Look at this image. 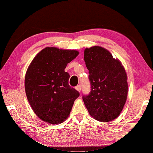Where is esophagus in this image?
I'll use <instances>...</instances> for the list:
<instances>
[{"label": "esophagus", "mask_w": 153, "mask_h": 153, "mask_svg": "<svg viewBox=\"0 0 153 153\" xmlns=\"http://www.w3.org/2000/svg\"><path fill=\"white\" fill-rule=\"evenodd\" d=\"M75 89H76L77 91H78L79 92H81V86L80 85H77V86L75 87Z\"/></svg>", "instance_id": "esophagus-1"}]
</instances>
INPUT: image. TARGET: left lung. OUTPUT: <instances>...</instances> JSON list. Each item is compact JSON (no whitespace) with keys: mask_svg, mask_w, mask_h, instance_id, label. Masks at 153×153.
<instances>
[{"mask_svg":"<svg viewBox=\"0 0 153 153\" xmlns=\"http://www.w3.org/2000/svg\"><path fill=\"white\" fill-rule=\"evenodd\" d=\"M84 53L91 91L82 95V100L93 117L110 122L120 114L126 101V72L121 62L105 48L93 46L86 48Z\"/></svg>","mask_w":153,"mask_h":153,"instance_id":"obj_1","label":"left lung"}]
</instances>
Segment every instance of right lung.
Here are the masks:
<instances>
[{"label":"right lung","instance_id":"1","mask_svg":"<svg viewBox=\"0 0 153 153\" xmlns=\"http://www.w3.org/2000/svg\"><path fill=\"white\" fill-rule=\"evenodd\" d=\"M79 54L71 50L45 48L37 53L27 71V97L35 114L51 124H60L69 116L80 93L68 85L67 64Z\"/></svg>","mask_w":153,"mask_h":153}]
</instances>
